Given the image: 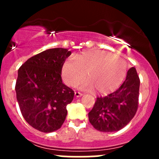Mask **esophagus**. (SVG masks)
<instances>
[{"mask_svg":"<svg viewBox=\"0 0 159 159\" xmlns=\"http://www.w3.org/2000/svg\"><path fill=\"white\" fill-rule=\"evenodd\" d=\"M75 96H76V97H77V98H79V97H81V96H82V95H83V94H82V93L79 92V91H75Z\"/></svg>","mask_w":159,"mask_h":159,"instance_id":"1","label":"esophagus"}]
</instances>
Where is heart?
Returning a JSON list of instances; mask_svg holds the SVG:
<instances>
[{"instance_id":"heart-1","label":"heart","mask_w":159,"mask_h":159,"mask_svg":"<svg viewBox=\"0 0 159 159\" xmlns=\"http://www.w3.org/2000/svg\"><path fill=\"white\" fill-rule=\"evenodd\" d=\"M127 65L124 59L102 50H91L67 58L61 66V76L67 85L75 87L87 73L89 78L81 83L82 89L95 88L100 94H108L119 87L125 78Z\"/></svg>"}]
</instances>
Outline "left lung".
I'll use <instances>...</instances> for the list:
<instances>
[{
	"label": "left lung",
	"instance_id": "1",
	"mask_svg": "<svg viewBox=\"0 0 159 159\" xmlns=\"http://www.w3.org/2000/svg\"><path fill=\"white\" fill-rule=\"evenodd\" d=\"M140 79L132 67L120 88L105 97H98L89 113V121L98 131L113 132L127 125L139 107Z\"/></svg>",
	"mask_w": 159,
	"mask_h": 159
}]
</instances>
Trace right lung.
I'll use <instances>...</instances> for the list:
<instances>
[{
    "label": "right lung",
    "instance_id": "right-lung-1",
    "mask_svg": "<svg viewBox=\"0 0 159 159\" xmlns=\"http://www.w3.org/2000/svg\"><path fill=\"white\" fill-rule=\"evenodd\" d=\"M71 52L57 48L42 51L27 60L18 69L15 91L25 121L42 132L59 129L67 113V105L75 92L62 83L61 66Z\"/></svg>",
    "mask_w": 159,
    "mask_h": 159
}]
</instances>
